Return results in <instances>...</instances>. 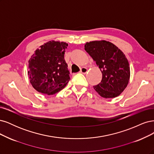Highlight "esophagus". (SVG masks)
I'll return each mask as SVG.
<instances>
[{
  "mask_svg": "<svg viewBox=\"0 0 154 154\" xmlns=\"http://www.w3.org/2000/svg\"><path fill=\"white\" fill-rule=\"evenodd\" d=\"M88 72V68H86V67H82L81 69V73H83V74H85Z\"/></svg>",
  "mask_w": 154,
  "mask_h": 154,
  "instance_id": "esophagus-1",
  "label": "esophagus"
}]
</instances>
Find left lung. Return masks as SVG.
<instances>
[{"mask_svg": "<svg viewBox=\"0 0 154 154\" xmlns=\"http://www.w3.org/2000/svg\"><path fill=\"white\" fill-rule=\"evenodd\" d=\"M85 51L102 73L101 82L94 86L102 97L115 98L125 90L130 79V67L125 54L113 43L105 40L87 42Z\"/></svg>", "mask_w": 154, "mask_h": 154, "instance_id": "obj_1", "label": "left lung"}]
</instances>
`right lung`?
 Instances as JSON below:
<instances>
[{
  "label": "right lung",
  "instance_id": "add662e5",
  "mask_svg": "<svg viewBox=\"0 0 154 154\" xmlns=\"http://www.w3.org/2000/svg\"><path fill=\"white\" fill-rule=\"evenodd\" d=\"M68 44L50 41L39 47L29 61L28 76L32 87L45 95H54L70 79L64 56Z\"/></svg>",
  "mask_w": 154,
  "mask_h": 154
}]
</instances>
